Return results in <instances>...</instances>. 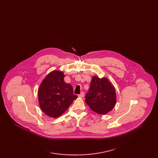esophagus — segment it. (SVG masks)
Returning <instances> with one entry per match:
<instances>
[{"mask_svg": "<svg viewBox=\"0 0 158 158\" xmlns=\"http://www.w3.org/2000/svg\"><path fill=\"white\" fill-rule=\"evenodd\" d=\"M84 95H85V94H84V92H81L79 95H78V97H81V98H82L84 97Z\"/></svg>", "mask_w": 158, "mask_h": 158, "instance_id": "esophagus-1", "label": "esophagus"}]
</instances>
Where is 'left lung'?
<instances>
[{
	"label": "left lung",
	"mask_w": 158,
	"mask_h": 158,
	"mask_svg": "<svg viewBox=\"0 0 158 158\" xmlns=\"http://www.w3.org/2000/svg\"><path fill=\"white\" fill-rule=\"evenodd\" d=\"M85 101L93 111L101 115L106 114L116 104L115 88L106 77L94 76Z\"/></svg>",
	"instance_id": "left-lung-1"
}]
</instances>
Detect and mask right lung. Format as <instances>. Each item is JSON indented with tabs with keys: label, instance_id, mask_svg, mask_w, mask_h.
Masks as SVG:
<instances>
[{
	"label": "right lung",
	"instance_id": "1",
	"mask_svg": "<svg viewBox=\"0 0 158 158\" xmlns=\"http://www.w3.org/2000/svg\"><path fill=\"white\" fill-rule=\"evenodd\" d=\"M64 73L50 72L41 83L38 90L39 105L47 116L57 118L62 115L77 97L72 85L64 81Z\"/></svg>",
	"mask_w": 158,
	"mask_h": 158
}]
</instances>
